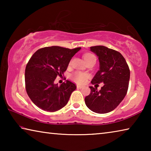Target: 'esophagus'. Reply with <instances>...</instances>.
Returning <instances> with one entry per match:
<instances>
[{"label": "esophagus", "instance_id": "obj_1", "mask_svg": "<svg viewBox=\"0 0 151 151\" xmlns=\"http://www.w3.org/2000/svg\"><path fill=\"white\" fill-rule=\"evenodd\" d=\"M76 87H77V88H83V86H81V85H77L76 86Z\"/></svg>", "mask_w": 151, "mask_h": 151}]
</instances>
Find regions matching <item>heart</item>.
<instances>
[{"label":"heart","mask_w":151,"mask_h":151,"mask_svg":"<svg viewBox=\"0 0 151 151\" xmlns=\"http://www.w3.org/2000/svg\"><path fill=\"white\" fill-rule=\"evenodd\" d=\"M83 57L85 61L91 59V58H96L95 56L93 54H91V53H86V54L84 55ZM88 78L89 75L87 73L81 72V71H76V72L71 75V78H72V80L76 83L80 84V85L85 83Z\"/></svg>","instance_id":"heart-1"}]
</instances>
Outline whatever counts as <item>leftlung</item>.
Wrapping results in <instances>:
<instances>
[{
	"label": "left lung",
	"mask_w": 151,
	"mask_h": 151,
	"mask_svg": "<svg viewBox=\"0 0 151 151\" xmlns=\"http://www.w3.org/2000/svg\"><path fill=\"white\" fill-rule=\"evenodd\" d=\"M91 50L97 55L100 63V69L91 83H103L104 86L99 91L89 86L91 93L85 97V104L96 113H107L116 109L126 96L130 69L125 58L118 51L104 46L91 47Z\"/></svg>",
	"instance_id": "obj_1"
}]
</instances>
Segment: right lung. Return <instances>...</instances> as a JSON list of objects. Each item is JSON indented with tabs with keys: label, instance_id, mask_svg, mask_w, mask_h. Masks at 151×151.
Instances as JSON below:
<instances>
[{
	"label": "right lung",
	"instance_id": "1",
	"mask_svg": "<svg viewBox=\"0 0 151 151\" xmlns=\"http://www.w3.org/2000/svg\"><path fill=\"white\" fill-rule=\"evenodd\" d=\"M81 47L73 49L58 46L40 48L32 55L25 68V88L32 103L45 111L55 112L67 104L75 84L66 81L55 85L57 76L67 69L71 58Z\"/></svg>",
	"mask_w": 151,
	"mask_h": 151
}]
</instances>
